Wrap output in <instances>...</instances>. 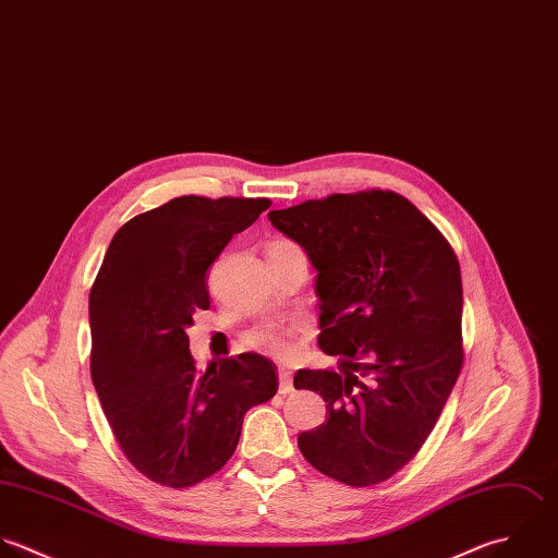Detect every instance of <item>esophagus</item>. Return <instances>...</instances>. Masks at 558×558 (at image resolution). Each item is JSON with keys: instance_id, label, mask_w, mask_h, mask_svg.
Here are the masks:
<instances>
[{"instance_id": "34e87169", "label": "esophagus", "mask_w": 558, "mask_h": 558, "mask_svg": "<svg viewBox=\"0 0 558 558\" xmlns=\"http://www.w3.org/2000/svg\"><path fill=\"white\" fill-rule=\"evenodd\" d=\"M290 391H294L292 372L288 368H279V393H290Z\"/></svg>"}]
</instances>
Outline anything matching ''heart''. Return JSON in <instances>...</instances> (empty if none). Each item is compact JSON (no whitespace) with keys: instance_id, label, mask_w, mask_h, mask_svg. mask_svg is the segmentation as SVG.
Returning <instances> with one entry per match:
<instances>
[{"instance_id":"heart-1","label":"heart","mask_w":558,"mask_h":558,"mask_svg":"<svg viewBox=\"0 0 558 558\" xmlns=\"http://www.w3.org/2000/svg\"><path fill=\"white\" fill-rule=\"evenodd\" d=\"M299 248L294 242L290 240H275L268 244V251H292ZM294 336L296 329L294 327H283V325H262L253 331L246 333V344L259 353L272 355V357H286L294 351Z\"/></svg>"}]
</instances>
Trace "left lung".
<instances>
[{
  "label": "left lung",
  "mask_w": 558,
  "mask_h": 558,
  "mask_svg": "<svg viewBox=\"0 0 558 558\" xmlns=\"http://www.w3.org/2000/svg\"><path fill=\"white\" fill-rule=\"evenodd\" d=\"M268 218L318 270V347L342 360V372L294 374L296 389L327 402L299 448L329 478L378 485L417 454L463 366L459 259L391 190L310 198Z\"/></svg>",
  "instance_id": "1"
}]
</instances>
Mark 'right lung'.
Here are the masks:
<instances>
[{
    "label": "right lung",
    "instance_id": "obj_1",
    "mask_svg": "<svg viewBox=\"0 0 558 558\" xmlns=\"http://www.w3.org/2000/svg\"><path fill=\"white\" fill-rule=\"evenodd\" d=\"M270 198L184 194L130 218L112 238L88 299L90 376L128 461L184 489L233 454L244 413L277 393L255 353L196 371L186 327L209 310L205 272Z\"/></svg>",
    "mask_w": 558,
    "mask_h": 558
}]
</instances>
